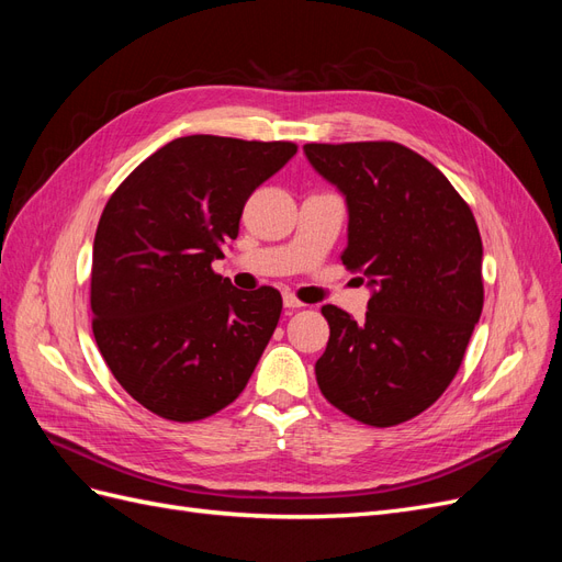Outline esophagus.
I'll use <instances>...</instances> for the list:
<instances>
[{
	"label": "esophagus",
	"instance_id": "1",
	"mask_svg": "<svg viewBox=\"0 0 562 562\" xmlns=\"http://www.w3.org/2000/svg\"><path fill=\"white\" fill-rule=\"evenodd\" d=\"M283 307H288V310H300V307H307V304L300 302L293 293H283Z\"/></svg>",
	"mask_w": 562,
	"mask_h": 562
}]
</instances>
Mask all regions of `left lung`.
<instances>
[{"instance_id": "obj_1", "label": "left lung", "mask_w": 562, "mask_h": 562, "mask_svg": "<svg viewBox=\"0 0 562 562\" xmlns=\"http://www.w3.org/2000/svg\"><path fill=\"white\" fill-rule=\"evenodd\" d=\"M304 155L345 194L342 265L372 291L363 321L321 307L330 337L316 382L337 411L394 427L436 403L462 366L483 312L481 232L450 180L398 143H310Z\"/></svg>"}]
</instances>
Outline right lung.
I'll use <instances>...</instances> for the list:
<instances>
[{
	"label": "right lung",
	"instance_id": "add662e5",
	"mask_svg": "<svg viewBox=\"0 0 562 562\" xmlns=\"http://www.w3.org/2000/svg\"><path fill=\"white\" fill-rule=\"evenodd\" d=\"M293 143L184 135L116 187L93 241V337L128 396L171 422L227 407L274 335L281 293H244L211 262Z\"/></svg>",
	"mask_w": 562,
	"mask_h": 562
}]
</instances>
